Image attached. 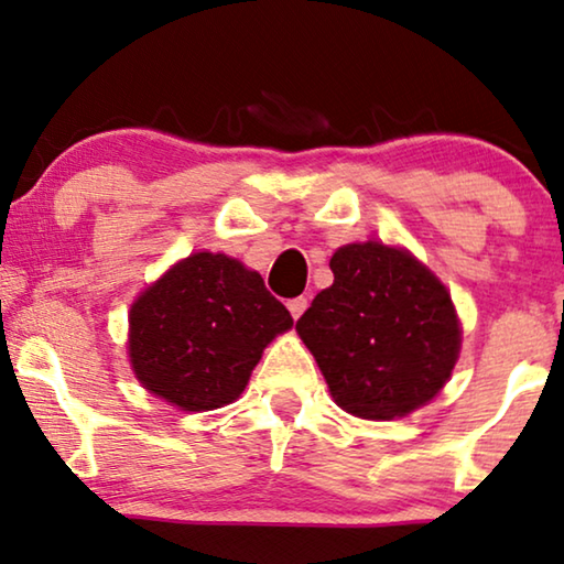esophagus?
<instances>
[{"label":"esophagus","instance_id":"34e87169","mask_svg":"<svg viewBox=\"0 0 564 564\" xmlns=\"http://www.w3.org/2000/svg\"><path fill=\"white\" fill-rule=\"evenodd\" d=\"M306 306H308L306 296H296V299H291V301H289V312H291L293 319H299V316L306 312Z\"/></svg>","mask_w":564,"mask_h":564}]
</instances>
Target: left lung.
I'll list each match as a JSON object with an SVG mask.
<instances>
[{
    "instance_id": "1",
    "label": "left lung",
    "mask_w": 564,
    "mask_h": 564,
    "mask_svg": "<svg viewBox=\"0 0 564 564\" xmlns=\"http://www.w3.org/2000/svg\"><path fill=\"white\" fill-rule=\"evenodd\" d=\"M335 283L296 322L337 406L362 419H395L447 383L459 324L444 285L409 252L362 242L329 260Z\"/></svg>"
}]
</instances>
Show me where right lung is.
Instances as JSON below:
<instances>
[{
    "mask_svg": "<svg viewBox=\"0 0 564 564\" xmlns=\"http://www.w3.org/2000/svg\"><path fill=\"white\" fill-rule=\"evenodd\" d=\"M291 324L256 271L196 252L134 301L130 360L148 391L184 411H212L245 391L265 345Z\"/></svg>",
    "mask_w": 564,
    "mask_h": 564,
    "instance_id": "add662e5",
    "label": "right lung"
}]
</instances>
